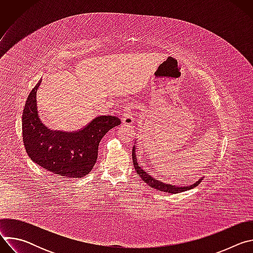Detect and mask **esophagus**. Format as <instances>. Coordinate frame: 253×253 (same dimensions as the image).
<instances>
[{
    "mask_svg": "<svg viewBox=\"0 0 253 253\" xmlns=\"http://www.w3.org/2000/svg\"><path fill=\"white\" fill-rule=\"evenodd\" d=\"M122 123L125 125H132L134 122V117H133V113H132V109L131 107H128L125 109L124 113L122 114Z\"/></svg>",
    "mask_w": 253,
    "mask_h": 253,
    "instance_id": "obj_1",
    "label": "esophagus"
}]
</instances>
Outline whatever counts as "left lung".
Here are the masks:
<instances>
[{
	"label": "left lung",
	"mask_w": 253,
	"mask_h": 253,
	"mask_svg": "<svg viewBox=\"0 0 253 253\" xmlns=\"http://www.w3.org/2000/svg\"><path fill=\"white\" fill-rule=\"evenodd\" d=\"M136 144V143H134ZM132 159H133V164L135 167L136 172L139 174V176L141 177V179L143 180L144 182L146 184H148L151 188H154L156 190H161L163 192H169V193H180V192H183V191H187L189 189H192L194 187H196L201 181L202 179H199L198 181L194 182L193 184L189 185V186H175L169 183H163L161 182L160 180H157L156 178H153L149 173H147L146 171H144L138 164L137 162V157H136V145L133 146V150H132Z\"/></svg>",
	"instance_id": "8db88e82"
}]
</instances>
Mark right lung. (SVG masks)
I'll return each mask as SVG.
<instances>
[{
    "instance_id": "add662e5",
    "label": "right lung",
    "mask_w": 253,
    "mask_h": 253,
    "mask_svg": "<svg viewBox=\"0 0 253 253\" xmlns=\"http://www.w3.org/2000/svg\"><path fill=\"white\" fill-rule=\"evenodd\" d=\"M41 83L42 79L31 91L24 108L22 130L26 151L33 162L59 176L84 177L96 163L102 137L121 121L115 116H100L75 132L52 130L44 124L38 110L37 92Z\"/></svg>"
}]
</instances>
